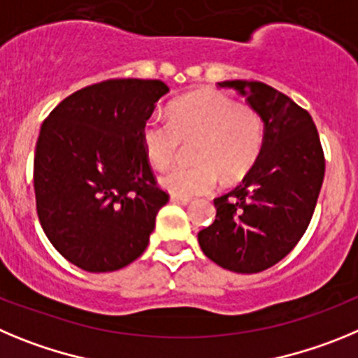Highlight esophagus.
Returning <instances> with one entry per match:
<instances>
[{
    "label": "esophagus",
    "mask_w": 358,
    "mask_h": 358,
    "mask_svg": "<svg viewBox=\"0 0 358 358\" xmlns=\"http://www.w3.org/2000/svg\"><path fill=\"white\" fill-rule=\"evenodd\" d=\"M171 201L178 203V205H189L192 201V198L189 196H178V194H171Z\"/></svg>",
    "instance_id": "esophagus-1"
}]
</instances>
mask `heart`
<instances>
[{"mask_svg": "<svg viewBox=\"0 0 358 358\" xmlns=\"http://www.w3.org/2000/svg\"><path fill=\"white\" fill-rule=\"evenodd\" d=\"M191 140L192 164L173 167L160 178L173 194H207L217 185V176L224 182L243 178L262 153L266 123L255 108L205 89L175 99L169 121L151 115L141 127L144 153L157 169H166L178 155L180 144Z\"/></svg>", "mask_w": 358, "mask_h": 358, "instance_id": "heart-1", "label": "heart"}]
</instances>
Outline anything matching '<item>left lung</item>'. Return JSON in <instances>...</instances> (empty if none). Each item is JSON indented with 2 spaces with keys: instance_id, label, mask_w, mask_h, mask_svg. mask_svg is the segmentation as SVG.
<instances>
[{
  "instance_id": "1",
  "label": "left lung",
  "mask_w": 358,
  "mask_h": 358,
  "mask_svg": "<svg viewBox=\"0 0 358 358\" xmlns=\"http://www.w3.org/2000/svg\"><path fill=\"white\" fill-rule=\"evenodd\" d=\"M219 87L246 96L266 123L262 153L243 183L214 199L215 221L198 234L203 253L235 273H259L289 255L307 231L324 178V153L310 114L262 82Z\"/></svg>"
}]
</instances>
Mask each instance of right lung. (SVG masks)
Instances as JSON below:
<instances>
[{"label":"right lung","instance_id":"1","mask_svg":"<svg viewBox=\"0 0 358 358\" xmlns=\"http://www.w3.org/2000/svg\"><path fill=\"white\" fill-rule=\"evenodd\" d=\"M167 91L160 80H105L67 96L41 127L38 221L55 250L85 271L139 259L169 201L141 143V127Z\"/></svg>","mask_w":358,"mask_h":358}]
</instances>
